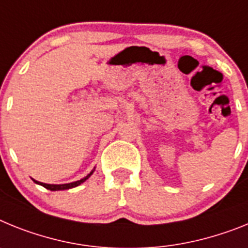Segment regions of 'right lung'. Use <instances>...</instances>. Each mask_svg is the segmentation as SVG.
Segmentation results:
<instances>
[{
	"label": "right lung",
	"mask_w": 248,
	"mask_h": 248,
	"mask_svg": "<svg viewBox=\"0 0 248 248\" xmlns=\"http://www.w3.org/2000/svg\"><path fill=\"white\" fill-rule=\"evenodd\" d=\"M93 171H94V170H92V171L90 172V173H88V175L86 176V177L81 178V180H79V181H75V182H71V184H63V185H48V184H44V182H38V181H36V180H33V181H34V182H36V184L41 185V186H44L45 188L49 189V191H62V189L73 188V187H76V186H78V185L83 184V182H85V181L87 180V178L90 177V176H91L92 173H93Z\"/></svg>",
	"instance_id": "obj_1"
}]
</instances>
